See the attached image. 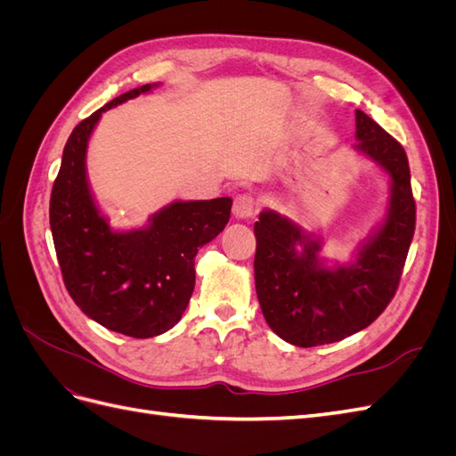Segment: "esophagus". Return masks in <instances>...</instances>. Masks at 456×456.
I'll use <instances>...</instances> for the list:
<instances>
[{"mask_svg": "<svg viewBox=\"0 0 456 456\" xmlns=\"http://www.w3.org/2000/svg\"><path fill=\"white\" fill-rule=\"evenodd\" d=\"M233 215L236 218H253L256 213V201L251 194H240L233 200Z\"/></svg>", "mask_w": 456, "mask_h": 456, "instance_id": "1", "label": "esophagus"}]
</instances>
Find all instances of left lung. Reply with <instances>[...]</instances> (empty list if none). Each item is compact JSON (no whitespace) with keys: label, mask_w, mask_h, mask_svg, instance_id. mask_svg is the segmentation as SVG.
Returning a JSON list of instances; mask_svg holds the SVG:
<instances>
[{"label":"left lung","mask_w":456,"mask_h":456,"mask_svg":"<svg viewBox=\"0 0 456 456\" xmlns=\"http://www.w3.org/2000/svg\"><path fill=\"white\" fill-rule=\"evenodd\" d=\"M355 150L382 165L392 178L384 224L350 266L329 270L312 240L273 211L255 223V285L258 305L275 335L300 348L346 338L370 325L390 305L415 233L417 203L403 146L355 110Z\"/></svg>","instance_id":"8db88e82"}]
</instances>
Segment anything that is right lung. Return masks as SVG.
Returning a JSON list of instances; mask_svg holds the SVG:
<instances>
[{
	"label": "right lung",
	"mask_w": 456,
	"mask_h": 456,
	"mask_svg": "<svg viewBox=\"0 0 456 456\" xmlns=\"http://www.w3.org/2000/svg\"><path fill=\"white\" fill-rule=\"evenodd\" d=\"M154 86L116 96L79 121L54 178L49 223L66 291L102 327L133 338L158 337L181 320L196 285L194 258L230 220L232 200L175 201L148 228L112 232L86 176L89 136L102 112Z\"/></svg>",
	"instance_id": "add662e5"
}]
</instances>
